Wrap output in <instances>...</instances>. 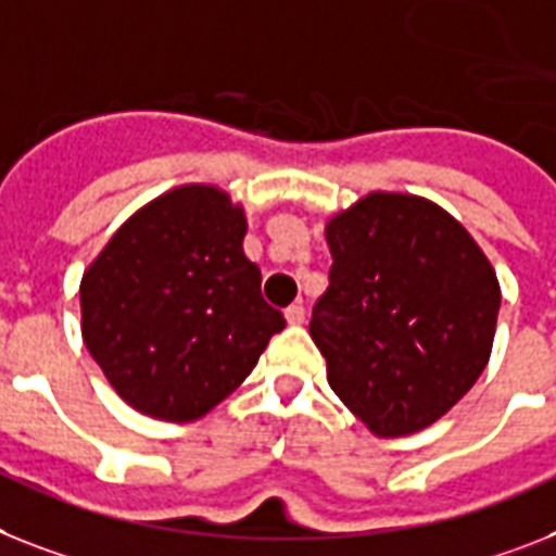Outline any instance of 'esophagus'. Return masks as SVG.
<instances>
[{
	"mask_svg": "<svg viewBox=\"0 0 556 556\" xmlns=\"http://www.w3.org/2000/svg\"><path fill=\"white\" fill-rule=\"evenodd\" d=\"M283 318H287L289 327H301V324H304V320H306V309L301 304H292V306H287V312H283Z\"/></svg>",
	"mask_w": 556,
	"mask_h": 556,
	"instance_id": "34e87169",
	"label": "esophagus"
}]
</instances>
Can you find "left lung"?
I'll return each mask as SVG.
<instances>
[{"label": "left lung", "mask_w": 556, "mask_h": 556, "mask_svg": "<svg viewBox=\"0 0 556 556\" xmlns=\"http://www.w3.org/2000/svg\"><path fill=\"white\" fill-rule=\"evenodd\" d=\"M329 287L309 334L378 438L432 426L489 364L500 283L475 238L417 195L371 192L327 224Z\"/></svg>", "instance_id": "8db88e82"}]
</instances>
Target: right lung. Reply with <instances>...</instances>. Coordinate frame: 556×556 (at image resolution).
Returning a JSON list of instances; mask_svg holds the SVG:
<instances>
[{
	"mask_svg": "<svg viewBox=\"0 0 556 556\" xmlns=\"http://www.w3.org/2000/svg\"><path fill=\"white\" fill-rule=\"evenodd\" d=\"M227 192L187 185L127 218L81 278V334L132 409L199 420L241 387L287 327L241 250Z\"/></svg>",
	"mask_w": 556,
	"mask_h": 556,
	"instance_id": "1",
	"label": "right lung"
}]
</instances>
